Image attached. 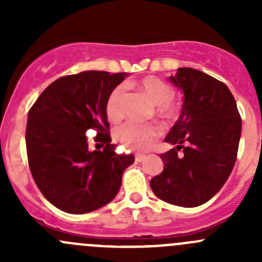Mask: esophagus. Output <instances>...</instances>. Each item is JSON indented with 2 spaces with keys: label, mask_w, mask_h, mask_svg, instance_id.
<instances>
[{
  "label": "esophagus",
  "mask_w": 262,
  "mask_h": 262,
  "mask_svg": "<svg viewBox=\"0 0 262 262\" xmlns=\"http://www.w3.org/2000/svg\"><path fill=\"white\" fill-rule=\"evenodd\" d=\"M144 157H146V156L142 155V153H137V155H136V162H142V161L144 160Z\"/></svg>",
  "instance_id": "1"
}]
</instances>
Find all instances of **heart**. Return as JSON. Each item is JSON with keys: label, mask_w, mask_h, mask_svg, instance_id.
I'll list each match as a JSON object with an SVG mask.
<instances>
[{"label": "heart", "mask_w": 262, "mask_h": 262, "mask_svg": "<svg viewBox=\"0 0 262 262\" xmlns=\"http://www.w3.org/2000/svg\"><path fill=\"white\" fill-rule=\"evenodd\" d=\"M134 87L146 95L153 104V112L165 124H171L179 119L181 114L180 102L173 100V90L170 83L157 76H146L136 82ZM125 92L123 86H116L110 91L105 104V110L110 121L119 123L124 118ZM161 129L157 124H133L126 123L115 129L116 142L136 150H146L160 137Z\"/></svg>", "instance_id": "obj_1"}]
</instances>
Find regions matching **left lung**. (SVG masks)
<instances>
[{
    "instance_id": "8db88e82",
    "label": "left lung",
    "mask_w": 262,
    "mask_h": 262,
    "mask_svg": "<svg viewBox=\"0 0 262 262\" xmlns=\"http://www.w3.org/2000/svg\"><path fill=\"white\" fill-rule=\"evenodd\" d=\"M170 80L184 91V105L165 139L175 148L161 153L165 167L149 185L163 202L192 208L212 199L231 175L241 115L228 87L202 71L179 68Z\"/></svg>"
}]
</instances>
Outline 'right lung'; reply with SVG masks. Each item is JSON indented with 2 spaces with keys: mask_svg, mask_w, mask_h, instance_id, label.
Returning a JSON list of instances; mask_svg holds the SVG:
<instances>
[{
  "mask_svg": "<svg viewBox=\"0 0 262 262\" xmlns=\"http://www.w3.org/2000/svg\"><path fill=\"white\" fill-rule=\"evenodd\" d=\"M126 73L84 71L49 84L29 110L26 153L36 186L58 209L71 214L96 210L112 202L121 186L132 153L110 144L105 104ZM97 132L102 151L90 152L87 130Z\"/></svg>",
  "mask_w": 262,
  "mask_h": 262,
  "instance_id": "right-lung-1",
  "label": "right lung"
}]
</instances>
